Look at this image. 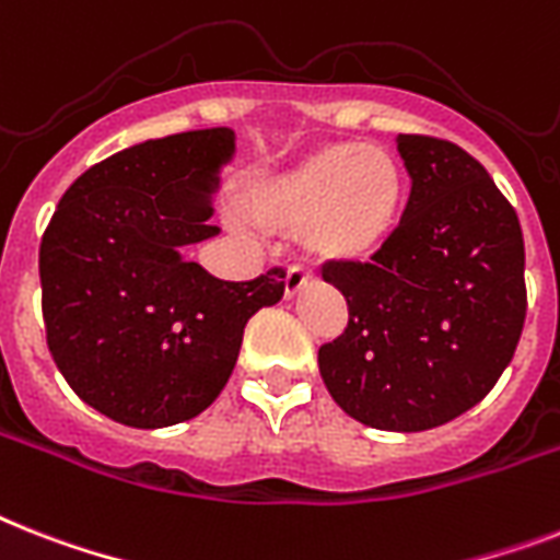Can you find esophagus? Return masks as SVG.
Listing matches in <instances>:
<instances>
[{"instance_id": "1", "label": "esophagus", "mask_w": 560, "mask_h": 560, "mask_svg": "<svg viewBox=\"0 0 560 560\" xmlns=\"http://www.w3.org/2000/svg\"><path fill=\"white\" fill-rule=\"evenodd\" d=\"M313 279V272L307 270V267L302 265H290L288 267V276H284V295L288 299H293V295L302 293V288L307 284V281Z\"/></svg>"}]
</instances>
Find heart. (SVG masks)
Instances as JSON below:
<instances>
[{"instance_id": "obj_1", "label": "heart", "mask_w": 560, "mask_h": 560, "mask_svg": "<svg viewBox=\"0 0 560 560\" xmlns=\"http://www.w3.org/2000/svg\"><path fill=\"white\" fill-rule=\"evenodd\" d=\"M406 203V175L374 143H327L281 170L249 177L241 207L267 233H299L322 261H365L394 235Z\"/></svg>"}]
</instances>
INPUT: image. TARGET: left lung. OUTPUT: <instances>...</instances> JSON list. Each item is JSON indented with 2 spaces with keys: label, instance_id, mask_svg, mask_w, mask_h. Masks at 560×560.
I'll use <instances>...</instances> for the list:
<instances>
[{
  "label": "left lung",
  "instance_id": "1",
  "mask_svg": "<svg viewBox=\"0 0 560 560\" xmlns=\"http://www.w3.org/2000/svg\"><path fill=\"white\" fill-rule=\"evenodd\" d=\"M411 195L371 261H327L348 327L319 348L330 397L383 431H425L494 388L526 319L524 233L489 172L448 140L399 135Z\"/></svg>",
  "mask_w": 560,
  "mask_h": 560
}]
</instances>
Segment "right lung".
<instances>
[{"label":"right lung","mask_w":560,"mask_h":560,"mask_svg":"<svg viewBox=\"0 0 560 560\" xmlns=\"http://www.w3.org/2000/svg\"><path fill=\"white\" fill-rule=\"evenodd\" d=\"M230 129L122 149L68 186L39 244L48 351L74 394L131 429H166L215 402L244 325L284 295V270L221 281L186 258L218 235L209 198Z\"/></svg>","instance_id":"obj_1"}]
</instances>
